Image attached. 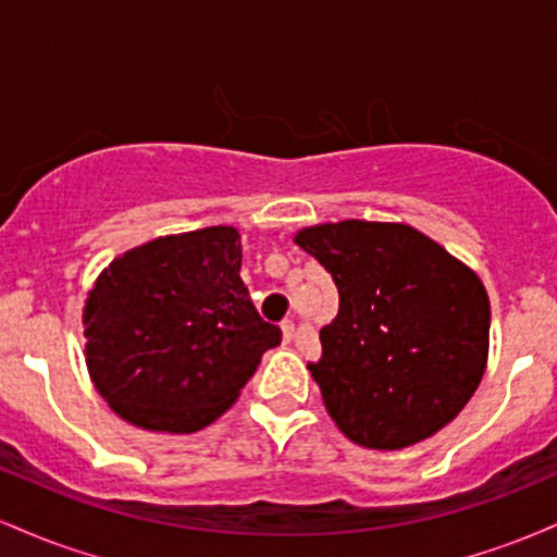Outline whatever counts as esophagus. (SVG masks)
<instances>
[{
	"mask_svg": "<svg viewBox=\"0 0 557 557\" xmlns=\"http://www.w3.org/2000/svg\"><path fill=\"white\" fill-rule=\"evenodd\" d=\"M280 330H283V341L290 343V341H293V332H296V327H293L290 319H285V322L280 324Z\"/></svg>",
	"mask_w": 557,
	"mask_h": 557,
	"instance_id": "obj_1",
	"label": "esophagus"
}]
</instances>
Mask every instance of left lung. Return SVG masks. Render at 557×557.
I'll list each match as a JSON object with an SVG mask.
<instances>
[{
  "mask_svg": "<svg viewBox=\"0 0 557 557\" xmlns=\"http://www.w3.org/2000/svg\"><path fill=\"white\" fill-rule=\"evenodd\" d=\"M296 243L341 293L309 369L345 437L398 450L450 424L487 367L490 298L476 272L400 222H327Z\"/></svg>",
  "mask_w": 557,
  "mask_h": 557,
  "instance_id": "1",
  "label": "left lung"
}]
</instances>
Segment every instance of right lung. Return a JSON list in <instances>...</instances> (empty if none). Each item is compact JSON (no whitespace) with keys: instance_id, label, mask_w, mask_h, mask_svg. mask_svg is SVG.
Returning <instances> with one entry per match:
<instances>
[{"instance_id":"add662e5","label":"right lung","mask_w":557,"mask_h":557,"mask_svg":"<svg viewBox=\"0 0 557 557\" xmlns=\"http://www.w3.org/2000/svg\"><path fill=\"white\" fill-rule=\"evenodd\" d=\"M240 235L216 225L131 248L83 309L86 367L101 398L140 430L188 434L233 406L283 341L240 280Z\"/></svg>"}]
</instances>
